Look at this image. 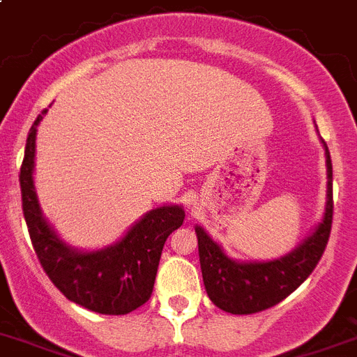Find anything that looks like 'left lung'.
Returning <instances> with one entry per match:
<instances>
[{"label": "left lung", "instance_id": "8db88e82", "mask_svg": "<svg viewBox=\"0 0 357 357\" xmlns=\"http://www.w3.org/2000/svg\"><path fill=\"white\" fill-rule=\"evenodd\" d=\"M328 200L320 223L290 253L267 261H241L230 258L202 227L198 237L202 276L208 297L218 308L234 315L264 312L294 292L312 274L329 241L333 223V165L328 145Z\"/></svg>", "mask_w": 357, "mask_h": 357}]
</instances>
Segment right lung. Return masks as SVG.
<instances>
[{
    "instance_id": "obj_1",
    "label": "right lung",
    "mask_w": 357,
    "mask_h": 357,
    "mask_svg": "<svg viewBox=\"0 0 357 357\" xmlns=\"http://www.w3.org/2000/svg\"><path fill=\"white\" fill-rule=\"evenodd\" d=\"M42 111L28 132L22 159V212L31 244L49 280L68 301L102 315H126L149 301L153 290L162 246L184 223L182 205L149 211L120 241L102 250L83 251L67 244L42 214L35 191V139Z\"/></svg>"
}]
</instances>
